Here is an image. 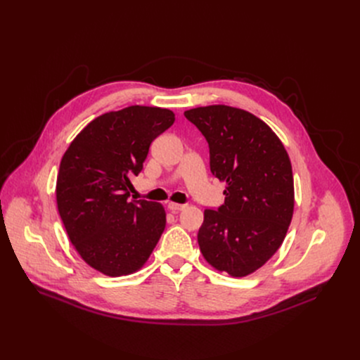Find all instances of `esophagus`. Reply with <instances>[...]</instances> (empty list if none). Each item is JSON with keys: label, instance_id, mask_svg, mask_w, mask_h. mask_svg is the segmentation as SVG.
I'll return each instance as SVG.
<instances>
[{"label": "esophagus", "instance_id": "34e87169", "mask_svg": "<svg viewBox=\"0 0 360 360\" xmlns=\"http://www.w3.org/2000/svg\"><path fill=\"white\" fill-rule=\"evenodd\" d=\"M167 207H169V210L170 212H181V210H184L185 209V204H178V202H172L170 201L169 204H167Z\"/></svg>", "mask_w": 360, "mask_h": 360}]
</instances>
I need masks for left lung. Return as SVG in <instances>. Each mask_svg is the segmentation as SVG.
<instances>
[{"mask_svg":"<svg viewBox=\"0 0 360 360\" xmlns=\"http://www.w3.org/2000/svg\"><path fill=\"white\" fill-rule=\"evenodd\" d=\"M210 147L212 174L224 204L204 210V259L232 277L250 276L281 247L293 217L292 163L276 132L251 112L226 105L185 110Z\"/></svg>","mask_w":360,"mask_h":360,"instance_id":"1","label":"left lung"}]
</instances>
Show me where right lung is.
Instances as JSON below:
<instances>
[{"instance_id": "right-lung-1", "label": "right lung", "mask_w": 360, "mask_h": 360, "mask_svg": "<svg viewBox=\"0 0 360 360\" xmlns=\"http://www.w3.org/2000/svg\"><path fill=\"white\" fill-rule=\"evenodd\" d=\"M175 121L158 106H128L94 118L61 159L56 205L68 239L83 261L109 277L139 271L166 226L160 202L131 201L148 147Z\"/></svg>"}]
</instances>
